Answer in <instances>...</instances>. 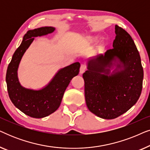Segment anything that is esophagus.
Returning <instances> with one entry per match:
<instances>
[{"mask_svg":"<svg viewBox=\"0 0 150 150\" xmlns=\"http://www.w3.org/2000/svg\"><path fill=\"white\" fill-rule=\"evenodd\" d=\"M85 71H86L85 65H81V68H80V74H83Z\"/></svg>","mask_w":150,"mask_h":150,"instance_id":"1","label":"esophagus"}]
</instances>
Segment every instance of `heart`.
Returning a JSON list of instances; mask_svg holds the SVG:
<instances>
[{"instance_id":"1","label":"heart","mask_w":150,"mask_h":150,"mask_svg":"<svg viewBox=\"0 0 150 150\" xmlns=\"http://www.w3.org/2000/svg\"><path fill=\"white\" fill-rule=\"evenodd\" d=\"M98 40V37H96V36H92V37H89V38H87V42L89 43H93L94 42H96V40Z\"/></svg>"}]
</instances>
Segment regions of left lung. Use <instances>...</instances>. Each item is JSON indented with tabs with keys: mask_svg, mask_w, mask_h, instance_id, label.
<instances>
[{
	"mask_svg": "<svg viewBox=\"0 0 150 150\" xmlns=\"http://www.w3.org/2000/svg\"><path fill=\"white\" fill-rule=\"evenodd\" d=\"M115 28L113 48L89 59L83 74L87 108L105 120L128 111L139 100L143 87V69L136 45L124 29L117 25Z\"/></svg>",
	"mask_w": 150,
	"mask_h": 150,
	"instance_id": "obj_1",
	"label": "left lung"
}]
</instances>
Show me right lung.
<instances>
[{
    "label": "right lung",
    "instance_id": "add662e5",
    "mask_svg": "<svg viewBox=\"0 0 150 150\" xmlns=\"http://www.w3.org/2000/svg\"><path fill=\"white\" fill-rule=\"evenodd\" d=\"M54 30L52 26H44L27 31L7 67L6 83L10 100L16 108L33 118L45 117L56 111L71 80L79 73L81 64L76 62L59 69L50 83L40 90L26 89L20 85L18 69L24 52L35 38L52 33Z\"/></svg>",
    "mask_w": 150,
    "mask_h": 150
}]
</instances>
